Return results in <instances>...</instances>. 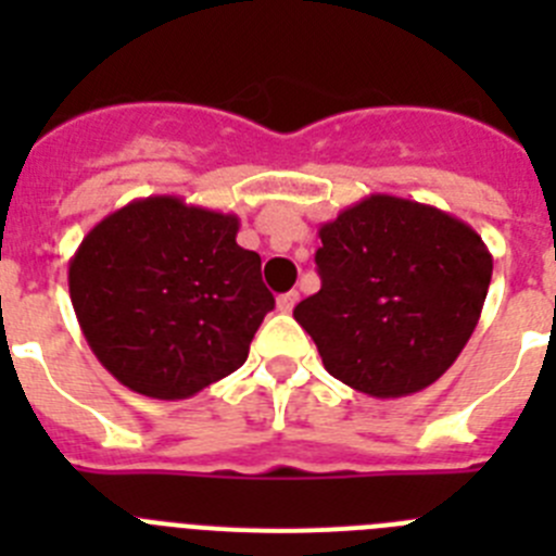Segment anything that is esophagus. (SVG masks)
I'll return each instance as SVG.
<instances>
[{
  "instance_id": "34e87169",
  "label": "esophagus",
  "mask_w": 556,
  "mask_h": 556,
  "mask_svg": "<svg viewBox=\"0 0 556 556\" xmlns=\"http://www.w3.org/2000/svg\"><path fill=\"white\" fill-rule=\"evenodd\" d=\"M298 301H301V294H298V292H287V294H281V298H278V312L289 314V312H292L294 306H298Z\"/></svg>"
}]
</instances>
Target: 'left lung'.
<instances>
[{
  "mask_svg": "<svg viewBox=\"0 0 556 556\" xmlns=\"http://www.w3.org/2000/svg\"><path fill=\"white\" fill-rule=\"evenodd\" d=\"M320 292L294 306L323 365L372 397H404L443 376L481 317L493 255L434 205L370 194L320 225Z\"/></svg>",
  "mask_w": 556,
  "mask_h": 556,
  "instance_id": "1",
  "label": "left lung"
}]
</instances>
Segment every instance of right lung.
<instances>
[{
  "label": "right lung",
  "instance_id": "obj_1",
  "mask_svg": "<svg viewBox=\"0 0 556 556\" xmlns=\"http://www.w3.org/2000/svg\"><path fill=\"white\" fill-rule=\"evenodd\" d=\"M239 217L180 198L132 200L88 230L68 294L88 348L127 390L184 401L244 365L273 312Z\"/></svg>",
  "mask_w": 556,
  "mask_h": 556
}]
</instances>
